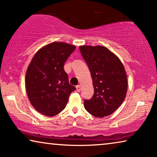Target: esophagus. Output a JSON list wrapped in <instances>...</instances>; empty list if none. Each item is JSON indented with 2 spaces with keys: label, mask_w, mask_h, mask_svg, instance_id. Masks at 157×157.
Returning <instances> with one entry per match:
<instances>
[{
  "label": "esophagus",
  "mask_w": 157,
  "mask_h": 157,
  "mask_svg": "<svg viewBox=\"0 0 157 157\" xmlns=\"http://www.w3.org/2000/svg\"><path fill=\"white\" fill-rule=\"evenodd\" d=\"M81 87L80 85L76 86V90H77V91H78V92L81 91Z\"/></svg>",
  "instance_id": "34e87169"
}]
</instances>
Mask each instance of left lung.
<instances>
[{
  "label": "left lung",
  "instance_id": "1",
  "mask_svg": "<svg viewBox=\"0 0 157 157\" xmlns=\"http://www.w3.org/2000/svg\"><path fill=\"white\" fill-rule=\"evenodd\" d=\"M81 54L91 74L94 94L84 100L85 109L97 117L114 113L124 100L128 79L122 62L108 49L102 46H81Z\"/></svg>",
  "mask_w": 157,
  "mask_h": 157
}]
</instances>
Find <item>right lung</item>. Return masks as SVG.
I'll return each mask as SVG.
<instances>
[{"instance_id": "add662e5", "label": "right lung", "mask_w": 157, "mask_h": 157, "mask_svg": "<svg viewBox=\"0 0 157 157\" xmlns=\"http://www.w3.org/2000/svg\"><path fill=\"white\" fill-rule=\"evenodd\" d=\"M76 47L53 42L40 49L27 70L25 87L33 106L47 116H54L66 108L76 87L69 82L63 65Z\"/></svg>"}]
</instances>
